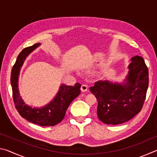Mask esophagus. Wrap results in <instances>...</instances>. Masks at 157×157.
Instances as JSON below:
<instances>
[{
    "mask_svg": "<svg viewBox=\"0 0 157 157\" xmlns=\"http://www.w3.org/2000/svg\"><path fill=\"white\" fill-rule=\"evenodd\" d=\"M87 89H88V86L86 84H82L81 86V91L82 92H85L87 91Z\"/></svg>",
    "mask_w": 157,
    "mask_h": 157,
    "instance_id": "1",
    "label": "esophagus"
}]
</instances>
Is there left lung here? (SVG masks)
<instances>
[{"instance_id":"left-lung-1","label":"left lung","mask_w":157,"mask_h":157,"mask_svg":"<svg viewBox=\"0 0 157 157\" xmlns=\"http://www.w3.org/2000/svg\"><path fill=\"white\" fill-rule=\"evenodd\" d=\"M128 69L122 83L99 80L89 88L98 100L97 114L102 123H125L141 110L148 88V69L138 55L132 58Z\"/></svg>"}]
</instances>
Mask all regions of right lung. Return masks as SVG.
Returning a JSON list of instances; mask_svg holds the SVG:
<instances>
[{"instance_id": "add662e5", "label": "right lung", "mask_w": 157, "mask_h": 157, "mask_svg": "<svg viewBox=\"0 0 157 157\" xmlns=\"http://www.w3.org/2000/svg\"><path fill=\"white\" fill-rule=\"evenodd\" d=\"M40 45V43H38L25 48L18 55L12 69L10 79L13 100L18 112L28 121L40 126H54L63 120L68 106L80 94L81 84L77 83L73 86L61 84L55 97L48 104L42 107H33L25 104L19 94L18 76L26 57Z\"/></svg>"}]
</instances>
